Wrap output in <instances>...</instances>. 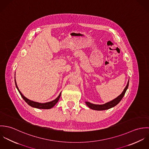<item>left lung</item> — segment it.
<instances>
[{"label": "left lung", "instance_id": "obj_1", "mask_svg": "<svg viewBox=\"0 0 149 149\" xmlns=\"http://www.w3.org/2000/svg\"><path fill=\"white\" fill-rule=\"evenodd\" d=\"M128 84H129V80L128 81L127 84L126 85V86L125 87L124 91H123V92L118 96L117 97L116 99H113V100L108 102L104 104H102V105H98V104H92L89 102H86L85 103L88 106L89 108H90L92 109H94V110H97V111H102V110H105V109H109L115 106L116 105H117L122 99V98L123 97L127 89L128 86Z\"/></svg>", "mask_w": 149, "mask_h": 149}]
</instances>
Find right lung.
<instances>
[{
  "label": "right lung",
  "instance_id": "1",
  "mask_svg": "<svg viewBox=\"0 0 149 149\" xmlns=\"http://www.w3.org/2000/svg\"><path fill=\"white\" fill-rule=\"evenodd\" d=\"M15 85H16V87L17 88V89L18 90L20 95H21L23 99V100L30 106L33 107H34V108H40V109H50L52 108L54 106V105L58 102V101L59 100V99L60 97V96H61V93L60 94V95L58 96L57 98H56L55 100L52 101V102H47V103H38V102H33L32 100H30L28 99H27L26 97H24L22 94L21 92L19 91L17 84H16V81H15Z\"/></svg>",
  "mask_w": 149,
  "mask_h": 149
}]
</instances>
